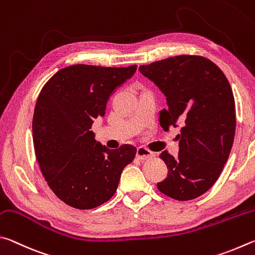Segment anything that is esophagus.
I'll return each instance as SVG.
<instances>
[{"label": "esophagus", "mask_w": 255, "mask_h": 255, "mask_svg": "<svg viewBox=\"0 0 255 255\" xmlns=\"http://www.w3.org/2000/svg\"><path fill=\"white\" fill-rule=\"evenodd\" d=\"M154 153L152 151H150L149 149L144 148V146H139L136 151V157L141 159V160H148L150 158H152Z\"/></svg>", "instance_id": "1"}]
</instances>
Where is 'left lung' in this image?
<instances>
[{"label":"left lung","mask_w":255,"mask_h":255,"mask_svg":"<svg viewBox=\"0 0 255 255\" xmlns=\"http://www.w3.org/2000/svg\"><path fill=\"white\" fill-rule=\"evenodd\" d=\"M167 100L160 125H181L179 153L160 154L168 176L157 187L177 200H190L212 188L234 142L235 101L224 73L207 58L181 55L139 67Z\"/></svg>","instance_id":"left-lung-1"}]
</instances>
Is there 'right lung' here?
Instances as JSON below:
<instances>
[{
  "label": "right lung",
  "mask_w": 255,
  "mask_h": 255,
  "mask_svg": "<svg viewBox=\"0 0 255 255\" xmlns=\"http://www.w3.org/2000/svg\"><path fill=\"white\" fill-rule=\"evenodd\" d=\"M135 70L136 65H73L57 71L39 94L32 121L35 157L48 186L71 207L92 209L111 199L135 157V146L111 150L91 131L110 96Z\"/></svg>",
  "instance_id": "right-lung-1"
}]
</instances>
